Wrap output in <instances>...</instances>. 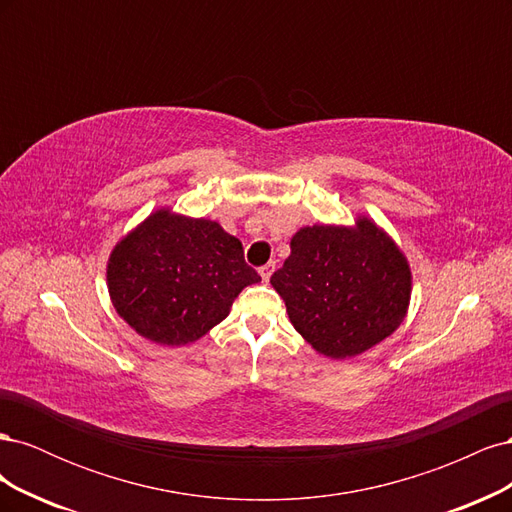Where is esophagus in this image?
Returning <instances> with one entry per match:
<instances>
[{
    "label": "esophagus",
    "mask_w": 512,
    "mask_h": 512,
    "mask_svg": "<svg viewBox=\"0 0 512 512\" xmlns=\"http://www.w3.org/2000/svg\"><path fill=\"white\" fill-rule=\"evenodd\" d=\"M273 271H275V265H271V262H269V265L260 267V277H262V280H265V282H269V280H271V275H273Z\"/></svg>",
    "instance_id": "34e87169"
}]
</instances>
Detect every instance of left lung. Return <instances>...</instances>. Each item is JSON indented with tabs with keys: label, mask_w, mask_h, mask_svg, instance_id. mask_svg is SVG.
<instances>
[{
	"label": "left lung",
	"mask_w": 512,
	"mask_h": 512,
	"mask_svg": "<svg viewBox=\"0 0 512 512\" xmlns=\"http://www.w3.org/2000/svg\"><path fill=\"white\" fill-rule=\"evenodd\" d=\"M271 286L305 342L342 361L397 331L408 314L412 271L397 243L361 215L354 226L297 230Z\"/></svg>",
	"instance_id": "obj_1"
}]
</instances>
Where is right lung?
Here are the masks:
<instances>
[{"label":"right lung","mask_w":512,"mask_h":512,"mask_svg":"<svg viewBox=\"0 0 512 512\" xmlns=\"http://www.w3.org/2000/svg\"><path fill=\"white\" fill-rule=\"evenodd\" d=\"M258 282L237 237L218 222L166 207L130 230L106 265L117 314L160 346L196 342L230 314L245 286Z\"/></svg>","instance_id":"obj_1"}]
</instances>
